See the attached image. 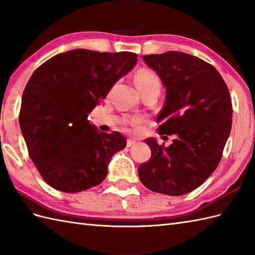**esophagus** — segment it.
<instances>
[{
	"mask_svg": "<svg viewBox=\"0 0 255 255\" xmlns=\"http://www.w3.org/2000/svg\"><path fill=\"white\" fill-rule=\"evenodd\" d=\"M136 144V140L133 139H128L127 140V147H132V145Z\"/></svg>",
	"mask_w": 255,
	"mask_h": 255,
	"instance_id": "obj_1",
	"label": "esophagus"
}]
</instances>
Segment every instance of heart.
I'll return each instance as SVG.
<instances>
[{"label":"heart","instance_id":"heart-1","mask_svg":"<svg viewBox=\"0 0 255 255\" xmlns=\"http://www.w3.org/2000/svg\"><path fill=\"white\" fill-rule=\"evenodd\" d=\"M134 82L138 89L144 88H160V79L155 72L151 71L149 69L139 70L136 77H134Z\"/></svg>","mask_w":255,"mask_h":255}]
</instances>
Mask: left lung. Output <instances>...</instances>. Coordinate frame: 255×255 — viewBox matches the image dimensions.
Returning <instances> with one entry per match:
<instances>
[{
	"mask_svg": "<svg viewBox=\"0 0 255 255\" xmlns=\"http://www.w3.org/2000/svg\"><path fill=\"white\" fill-rule=\"evenodd\" d=\"M165 88L156 122L159 133L174 134L165 147L144 140L151 158L138 167L143 185L180 196L194 191L218 166L232 125V105L224 79L211 64L181 51L142 56Z\"/></svg>",
	"mask_w": 255,
	"mask_h": 255,
	"instance_id": "8db88e82",
	"label": "left lung"
}]
</instances>
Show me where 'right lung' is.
<instances>
[{
	"label": "right lung",
	"instance_id": "add662e5",
	"mask_svg": "<svg viewBox=\"0 0 255 255\" xmlns=\"http://www.w3.org/2000/svg\"><path fill=\"white\" fill-rule=\"evenodd\" d=\"M133 52L74 49L50 58L31 74L19 126L31 161L57 191L99 185L113 155L126 147L121 132H101L88 119L117 81L138 61Z\"/></svg>",
	"mask_w": 255,
	"mask_h": 255
}]
</instances>
